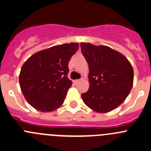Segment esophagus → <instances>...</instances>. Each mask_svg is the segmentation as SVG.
I'll use <instances>...</instances> for the list:
<instances>
[{"mask_svg":"<svg viewBox=\"0 0 151 151\" xmlns=\"http://www.w3.org/2000/svg\"><path fill=\"white\" fill-rule=\"evenodd\" d=\"M80 81H81V80H74V83H75V84H78V83H80Z\"/></svg>","mask_w":151,"mask_h":151,"instance_id":"esophagus-1","label":"esophagus"}]
</instances>
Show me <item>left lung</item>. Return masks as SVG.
<instances>
[{"mask_svg":"<svg viewBox=\"0 0 151 151\" xmlns=\"http://www.w3.org/2000/svg\"><path fill=\"white\" fill-rule=\"evenodd\" d=\"M82 54L89 67L90 88L81 95L88 107L108 112L120 106L132 88L134 71L129 60L106 46L81 43Z\"/></svg>","mask_w":151,"mask_h":151,"instance_id":"left-lung-1","label":"left lung"}]
</instances>
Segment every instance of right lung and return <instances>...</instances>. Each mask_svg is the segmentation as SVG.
<instances>
[{
	"label": "right lung",
	"mask_w": 151,
	"mask_h": 151,
	"mask_svg": "<svg viewBox=\"0 0 151 151\" xmlns=\"http://www.w3.org/2000/svg\"><path fill=\"white\" fill-rule=\"evenodd\" d=\"M77 43L57 45L35 53L25 62L19 85L27 101L37 110L51 112L63 104L71 81L68 62L78 50Z\"/></svg>",
	"instance_id": "right-lung-1"
}]
</instances>
